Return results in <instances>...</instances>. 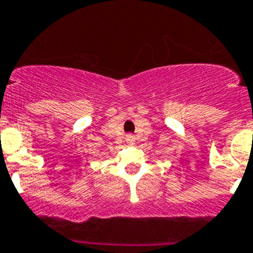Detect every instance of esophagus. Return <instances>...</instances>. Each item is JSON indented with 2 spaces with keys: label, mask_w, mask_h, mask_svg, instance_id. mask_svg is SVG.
Here are the masks:
<instances>
[{
  "label": "esophagus",
  "mask_w": 253,
  "mask_h": 253,
  "mask_svg": "<svg viewBox=\"0 0 253 253\" xmlns=\"http://www.w3.org/2000/svg\"><path fill=\"white\" fill-rule=\"evenodd\" d=\"M125 139H126V141L128 142V144H132V142L135 141V136H133V135H126V137H125Z\"/></svg>",
  "instance_id": "obj_1"
}]
</instances>
